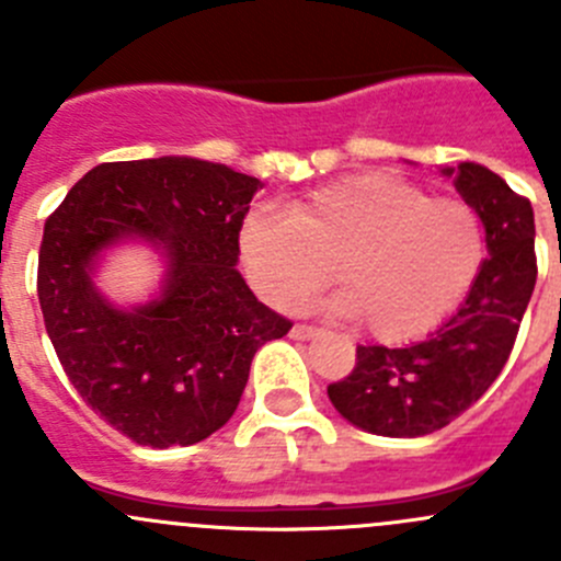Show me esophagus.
I'll list each match as a JSON object with an SVG mask.
<instances>
[{"label": "esophagus", "mask_w": 561, "mask_h": 561, "mask_svg": "<svg viewBox=\"0 0 561 561\" xmlns=\"http://www.w3.org/2000/svg\"><path fill=\"white\" fill-rule=\"evenodd\" d=\"M317 328H312V325H293L290 328V336L293 339H298V342H307V339H312V336H317Z\"/></svg>", "instance_id": "esophagus-1"}]
</instances>
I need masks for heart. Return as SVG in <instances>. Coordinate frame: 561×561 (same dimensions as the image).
I'll list each match as a JSON object with an SVG mask.
<instances>
[{
    "instance_id": "b5f03b06",
    "label": "heart",
    "mask_w": 561,
    "mask_h": 561,
    "mask_svg": "<svg viewBox=\"0 0 561 561\" xmlns=\"http://www.w3.org/2000/svg\"><path fill=\"white\" fill-rule=\"evenodd\" d=\"M244 271L265 304L296 309L333 276L331 309L386 344L412 342L467 298L485 263L480 214L396 173H358L287 206L252 208L239 230Z\"/></svg>"
}]
</instances>
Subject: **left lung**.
<instances>
[{
	"label": "left lung",
	"instance_id": "left-lung-1",
	"mask_svg": "<svg viewBox=\"0 0 561 561\" xmlns=\"http://www.w3.org/2000/svg\"><path fill=\"white\" fill-rule=\"evenodd\" d=\"M485 228L483 271L458 312L410 347L360 344L355 369L328 386L339 415L380 437L448 426L505 369L537 279L535 214L502 175L478 162L443 168Z\"/></svg>",
	"mask_w": 561,
	"mask_h": 561
}]
</instances>
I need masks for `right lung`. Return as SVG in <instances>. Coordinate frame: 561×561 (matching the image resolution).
Segmentation results:
<instances>
[{"instance_id": "obj_1", "label": "right lung", "mask_w": 561, "mask_h": 561, "mask_svg": "<svg viewBox=\"0 0 561 561\" xmlns=\"http://www.w3.org/2000/svg\"><path fill=\"white\" fill-rule=\"evenodd\" d=\"M263 181L195 157L103 162L48 217L37 296L81 399L138 445L211 437L233 417L254 353L290 320L239 274V230ZM146 240L167 257L161 296L116 308L91 276L105 248Z\"/></svg>"}]
</instances>
